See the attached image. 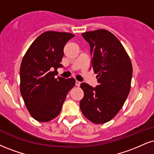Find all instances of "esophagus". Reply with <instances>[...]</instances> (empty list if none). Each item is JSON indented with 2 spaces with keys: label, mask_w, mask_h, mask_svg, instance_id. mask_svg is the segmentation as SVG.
Masks as SVG:
<instances>
[{
  "label": "esophagus",
  "mask_w": 154,
  "mask_h": 154,
  "mask_svg": "<svg viewBox=\"0 0 154 154\" xmlns=\"http://www.w3.org/2000/svg\"><path fill=\"white\" fill-rule=\"evenodd\" d=\"M80 84H81V82H79V81H76V82H75V85H76V86L79 87V85H80Z\"/></svg>",
  "instance_id": "34e87169"
}]
</instances>
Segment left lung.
I'll return each instance as SVG.
<instances>
[{
	"instance_id": "obj_1",
	"label": "left lung",
	"mask_w": 154,
	"mask_h": 154,
	"mask_svg": "<svg viewBox=\"0 0 154 154\" xmlns=\"http://www.w3.org/2000/svg\"><path fill=\"white\" fill-rule=\"evenodd\" d=\"M90 44L92 68L99 85L81 83L84 97L79 107L96 124L112 120L119 112L131 90L133 67L130 57L117 37L105 29L82 33Z\"/></svg>"
}]
</instances>
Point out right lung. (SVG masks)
<instances>
[{
  "mask_svg": "<svg viewBox=\"0 0 154 154\" xmlns=\"http://www.w3.org/2000/svg\"><path fill=\"white\" fill-rule=\"evenodd\" d=\"M75 35L46 31L31 44L22 59L20 90L31 116L39 122H48L60 113L68 92L75 86L74 78L57 75L62 67L64 47Z\"/></svg>",
  "mask_w": 154,
  "mask_h": 154,
  "instance_id": "right-lung-1",
  "label": "right lung"
}]
</instances>
